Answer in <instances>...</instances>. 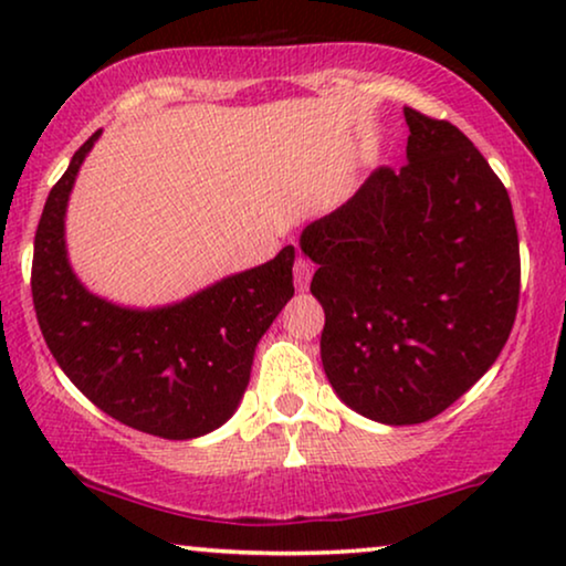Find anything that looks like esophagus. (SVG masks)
<instances>
[{
  "label": "esophagus",
  "mask_w": 566,
  "mask_h": 566,
  "mask_svg": "<svg viewBox=\"0 0 566 566\" xmlns=\"http://www.w3.org/2000/svg\"><path fill=\"white\" fill-rule=\"evenodd\" d=\"M314 275V262L306 260V258H298L296 265H293V277H296V289L298 291H306L308 289V281H312Z\"/></svg>",
  "instance_id": "1"
}]
</instances>
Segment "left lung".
Segmentation results:
<instances>
[{
	"instance_id": "obj_1",
	"label": "left lung",
	"mask_w": 566,
	"mask_h": 566,
	"mask_svg": "<svg viewBox=\"0 0 566 566\" xmlns=\"http://www.w3.org/2000/svg\"><path fill=\"white\" fill-rule=\"evenodd\" d=\"M407 165L301 231L324 308L322 366L347 407L428 422L497 360L521 293L513 206L453 123L405 107Z\"/></svg>"
}]
</instances>
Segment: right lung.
Wrapping results in <instances>:
<instances>
[{
  "mask_svg": "<svg viewBox=\"0 0 566 566\" xmlns=\"http://www.w3.org/2000/svg\"><path fill=\"white\" fill-rule=\"evenodd\" d=\"M92 134L53 185L35 231L33 304L45 345L105 415L167 440L221 428L250 384L254 347L293 296L296 250L221 277L167 306L130 308L92 293L66 254V206Z\"/></svg>",
  "mask_w": 566,
  "mask_h": 566,
  "instance_id": "obj_1",
  "label": "right lung"
}]
</instances>
